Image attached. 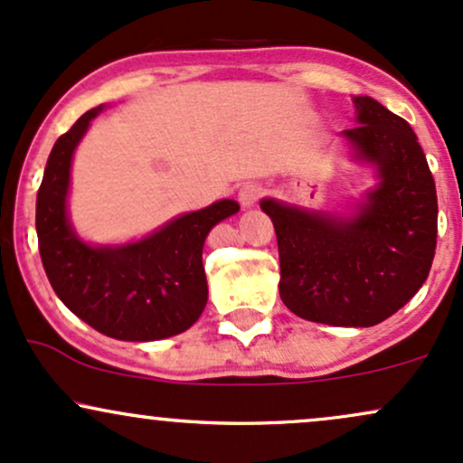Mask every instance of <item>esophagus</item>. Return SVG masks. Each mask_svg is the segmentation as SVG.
I'll list each match as a JSON object with an SVG mask.
<instances>
[{"instance_id":"34e87169","label":"esophagus","mask_w":463,"mask_h":463,"mask_svg":"<svg viewBox=\"0 0 463 463\" xmlns=\"http://www.w3.org/2000/svg\"><path fill=\"white\" fill-rule=\"evenodd\" d=\"M263 195V186L257 184V182H246V184L240 189V202L243 208L255 206Z\"/></svg>"}]
</instances>
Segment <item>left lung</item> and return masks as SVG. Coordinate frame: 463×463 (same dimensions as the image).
<instances>
[{"label": "left lung", "mask_w": 463, "mask_h": 463, "mask_svg": "<svg viewBox=\"0 0 463 463\" xmlns=\"http://www.w3.org/2000/svg\"><path fill=\"white\" fill-rule=\"evenodd\" d=\"M345 129L358 160L378 169V186L352 217L261 200L277 232L289 312L336 327H372L413 298L438 243V193L418 136L372 96H354Z\"/></svg>", "instance_id": "8db88e82"}]
</instances>
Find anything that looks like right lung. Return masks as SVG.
Listing matches in <instances>:
<instances>
[{"mask_svg": "<svg viewBox=\"0 0 463 463\" xmlns=\"http://www.w3.org/2000/svg\"><path fill=\"white\" fill-rule=\"evenodd\" d=\"M103 108L85 111L54 142L37 193L39 252L50 286L80 321L118 340H160L186 332L204 312L208 286L202 248L215 223L235 215V200L186 213L145 240L90 246L68 220L76 145Z\"/></svg>", "mask_w": 463, "mask_h": 463, "instance_id": "right-lung-1", "label": "right lung"}]
</instances>
